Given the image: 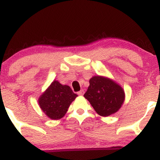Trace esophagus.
I'll list each match as a JSON object with an SVG mask.
<instances>
[{"label":"esophagus","mask_w":160,"mask_h":160,"mask_svg":"<svg viewBox=\"0 0 160 160\" xmlns=\"http://www.w3.org/2000/svg\"><path fill=\"white\" fill-rule=\"evenodd\" d=\"M84 94V90H80V91H79V92H78V95H82Z\"/></svg>","instance_id":"34e87169"}]
</instances>
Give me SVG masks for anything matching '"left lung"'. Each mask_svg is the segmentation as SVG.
Returning a JSON list of instances; mask_svg holds the SVG:
<instances>
[{
    "label": "left lung",
    "instance_id": "left-lung-1",
    "mask_svg": "<svg viewBox=\"0 0 160 160\" xmlns=\"http://www.w3.org/2000/svg\"><path fill=\"white\" fill-rule=\"evenodd\" d=\"M83 96L97 113L108 117L120 109L124 102L125 93L118 84L110 79L95 76L89 80V86Z\"/></svg>",
    "mask_w": 160,
    "mask_h": 160
}]
</instances>
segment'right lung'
Wrapping results in <instances>:
<instances>
[{"label":"right lung","instance_id":"add662e5","mask_svg":"<svg viewBox=\"0 0 160 160\" xmlns=\"http://www.w3.org/2000/svg\"><path fill=\"white\" fill-rule=\"evenodd\" d=\"M77 96L70 86L62 85L55 80L40 97L39 105L49 118L58 120L65 116Z\"/></svg>","mask_w":160,"mask_h":160}]
</instances>
